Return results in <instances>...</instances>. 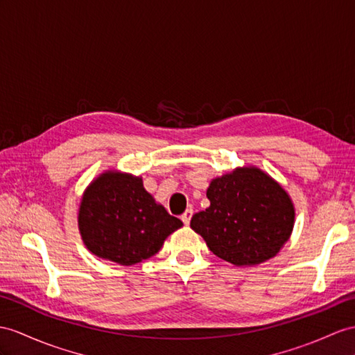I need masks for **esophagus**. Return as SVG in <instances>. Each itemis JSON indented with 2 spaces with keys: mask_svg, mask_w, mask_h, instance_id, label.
Instances as JSON below:
<instances>
[{
  "mask_svg": "<svg viewBox=\"0 0 355 355\" xmlns=\"http://www.w3.org/2000/svg\"><path fill=\"white\" fill-rule=\"evenodd\" d=\"M191 217H193V209H187V211L182 214V217H180V218H182L185 226H188L189 221H191Z\"/></svg>",
  "mask_w": 355,
  "mask_h": 355,
  "instance_id": "34e87169",
  "label": "esophagus"
}]
</instances>
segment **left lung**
<instances>
[{
	"instance_id": "left-lung-1",
	"label": "left lung",
	"mask_w": 355,
	"mask_h": 355,
	"mask_svg": "<svg viewBox=\"0 0 355 355\" xmlns=\"http://www.w3.org/2000/svg\"><path fill=\"white\" fill-rule=\"evenodd\" d=\"M209 207L189 226L211 252L236 266L270 261L288 243L295 206L277 180L256 166L236 167L211 180Z\"/></svg>"
}]
</instances>
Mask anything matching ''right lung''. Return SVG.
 <instances>
[{"label":"right lung","mask_w":355,"mask_h":355,"mask_svg":"<svg viewBox=\"0 0 355 355\" xmlns=\"http://www.w3.org/2000/svg\"><path fill=\"white\" fill-rule=\"evenodd\" d=\"M182 226L146 191L140 176L119 170L93 179L78 209V229L89 252L123 266L157 254Z\"/></svg>","instance_id":"1"}]
</instances>
